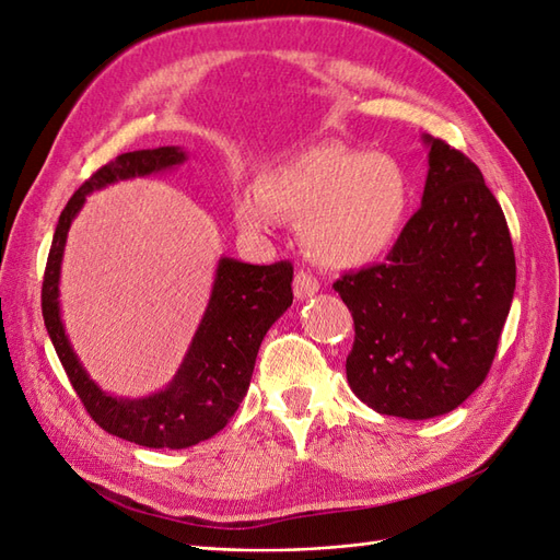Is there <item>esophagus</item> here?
Listing matches in <instances>:
<instances>
[{"label":"esophagus","instance_id":"34e87169","mask_svg":"<svg viewBox=\"0 0 560 560\" xmlns=\"http://www.w3.org/2000/svg\"><path fill=\"white\" fill-rule=\"evenodd\" d=\"M319 291V281L307 275V271H298L295 279H293V293L298 301H307V298H312Z\"/></svg>","mask_w":560,"mask_h":560}]
</instances>
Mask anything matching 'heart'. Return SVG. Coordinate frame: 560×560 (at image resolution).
Masks as SVG:
<instances>
[{
  "instance_id": "heart-1",
  "label": "heart",
  "mask_w": 560,
  "mask_h": 560,
  "mask_svg": "<svg viewBox=\"0 0 560 560\" xmlns=\"http://www.w3.org/2000/svg\"><path fill=\"white\" fill-rule=\"evenodd\" d=\"M412 202L410 176L392 154L315 145L259 174L255 195L236 202L243 229L271 217L303 221L305 255L324 269L374 265L400 238Z\"/></svg>"
}]
</instances>
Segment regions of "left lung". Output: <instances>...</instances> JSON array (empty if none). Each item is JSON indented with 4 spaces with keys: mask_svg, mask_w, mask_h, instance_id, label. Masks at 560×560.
Returning <instances> with one entry per match:
<instances>
[{
    "mask_svg": "<svg viewBox=\"0 0 560 560\" xmlns=\"http://www.w3.org/2000/svg\"><path fill=\"white\" fill-rule=\"evenodd\" d=\"M422 142V205L386 265L334 283L355 322L350 388L402 420L456 410L485 382L515 293L511 231L482 172L444 140Z\"/></svg>",
    "mask_w": 560,
    "mask_h": 560,
    "instance_id": "8db88e82",
    "label": "left lung"
}]
</instances>
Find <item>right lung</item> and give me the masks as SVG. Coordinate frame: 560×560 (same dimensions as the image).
<instances>
[{
  "instance_id": "right-lung-1",
  "label": "right lung",
  "mask_w": 560,
  "mask_h": 560,
  "mask_svg": "<svg viewBox=\"0 0 560 560\" xmlns=\"http://www.w3.org/2000/svg\"><path fill=\"white\" fill-rule=\"evenodd\" d=\"M188 160L184 148L166 145L119 154L73 192L51 238L43 281V317L78 398L104 432L148 448H188L221 432L248 394L259 343L293 303L291 262L248 265L219 257L210 301L174 380L140 398L114 396L78 360L61 319L59 281L69 229L90 192L119 180L174 172Z\"/></svg>"
}]
</instances>
